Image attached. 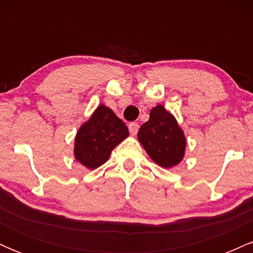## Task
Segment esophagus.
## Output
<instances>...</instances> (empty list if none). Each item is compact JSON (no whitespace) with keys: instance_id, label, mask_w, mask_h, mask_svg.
I'll return each mask as SVG.
<instances>
[{"instance_id":"obj_1","label":"esophagus","mask_w":253,"mask_h":253,"mask_svg":"<svg viewBox=\"0 0 253 253\" xmlns=\"http://www.w3.org/2000/svg\"><path fill=\"white\" fill-rule=\"evenodd\" d=\"M128 129H129L130 134L135 135L136 133H138V130H139V125L136 124V123H130L128 125Z\"/></svg>"}]
</instances>
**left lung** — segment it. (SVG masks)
<instances>
[{"instance_id":"left-lung-1","label":"left lung","mask_w":253,"mask_h":253,"mask_svg":"<svg viewBox=\"0 0 253 253\" xmlns=\"http://www.w3.org/2000/svg\"><path fill=\"white\" fill-rule=\"evenodd\" d=\"M138 139L151 159L165 169L179 164L184 157V133L162 104L151 109L149 121L141 125Z\"/></svg>"}]
</instances>
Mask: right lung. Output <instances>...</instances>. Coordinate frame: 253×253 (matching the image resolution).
<instances>
[{
    "label": "right lung",
    "mask_w": 253,
    "mask_h": 253,
    "mask_svg": "<svg viewBox=\"0 0 253 253\" xmlns=\"http://www.w3.org/2000/svg\"><path fill=\"white\" fill-rule=\"evenodd\" d=\"M128 128L112 109L98 106L75 138V158L90 170L108 161L112 150L128 136Z\"/></svg>",
    "instance_id": "right-lung-1"
}]
</instances>
